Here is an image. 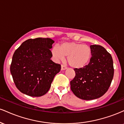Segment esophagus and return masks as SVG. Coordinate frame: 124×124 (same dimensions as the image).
Masks as SVG:
<instances>
[{"label": "esophagus", "instance_id": "34e87169", "mask_svg": "<svg viewBox=\"0 0 124 124\" xmlns=\"http://www.w3.org/2000/svg\"><path fill=\"white\" fill-rule=\"evenodd\" d=\"M67 69V67L65 65H61V70H65V69Z\"/></svg>", "mask_w": 124, "mask_h": 124}]
</instances>
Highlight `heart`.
<instances>
[{
  "label": "heart",
  "instance_id": "1",
  "mask_svg": "<svg viewBox=\"0 0 124 124\" xmlns=\"http://www.w3.org/2000/svg\"><path fill=\"white\" fill-rule=\"evenodd\" d=\"M55 62L63 60L67 56V61L72 68L80 69L88 65L92 56V49L89 45L75 42L62 43L59 47L55 46L51 50Z\"/></svg>",
  "mask_w": 124,
  "mask_h": 124
}]
</instances>
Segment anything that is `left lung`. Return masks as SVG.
I'll return each instance as SVG.
<instances>
[{
    "mask_svg": "<svg viewBox=\"0 0 124 124\" xmlns=\"http://www.w3.org/2000/svg\"><path fill=\"white\" fill-rule=\"evenodd\" d=\"M92 56L87 65L74 69L75 77L70 81L74 94L85 100L96 99L108 90L113 79V61L111 54L101 45H90Z\"/></svg>",
    "mask_w": 124,
    "mask_h": 124,
    "instance_id": "obj_1",
    "label": "left lung"
}]
</instances>
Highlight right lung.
Returning <instances> with one entry per match:
<instances>
[{
	"label": "right lung",
	"mask_w": 124,
	"mask_h": 124,
	"mask_svg": "<svg viewBox=\"0 0 124 124\" xmlns=\"http://www.w3.org/2000/svg\"><path fill=\"white\" fill-rule=\"evenodd\" d=\"M54 41L49 38L28 39L15 51L10 72L16 87L31 97H40L50 89L60 64L54 62L50 49Z\"/></svg>",
	"instance_id": "1"
}]
</instances>
